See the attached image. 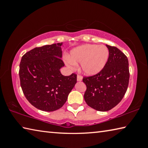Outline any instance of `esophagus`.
<instances>
[{"mask_svg":"<svg viewBox=\"0 0 148 148\" xmlns=\"http://www.w3.org/2000/svg\"><path fill=\"white\" fill-rule=\"evenodd\" d=\"M82 80V77L81 76H79V75H77V82H81Z\"/></svg>","mask_w":148,"mask_h":148,"instance_id":"1","label":"esophagus"}]
</instances>
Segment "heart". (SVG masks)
I'll list each match as a JSON object with an SVG mask.
<instances>
[{"label": "heart", "mask_w": 148, "mask_h": 148, "mask_svg": "<svg viewBox=\"0 0 148 148\" xmlns=\"http://www.w3.org/2000/svg\"><path fill=\"white\" fill-rule=\"evenodd\" d=\"M109 57V50L104 45L86 44L71 50L66 64L72 69L80 64L81 71L87 76H94L104 68Z\"/></svg>", "instance_id": "1"}]
</instances>
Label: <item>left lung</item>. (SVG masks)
I'll return each instance as SVG.
<instances>
[{
    "label": "left lung",
    "instance_id": "left-lung-1",
    "mask_svg": "<svg viewBox=\"0 0 148 148\" xmlns=\"http://www.w3.org/2000/svg\"><path fill=\"white\" fill-rule=\"evenodd\" d=\"M106 46L109 57L104 68L96 75L83 78L87 87L85 101L89 106L101 112L108 111L121 102L129 81L127 57L116 47Z\"/></svg>",
    "mask_w": 148,
    "mask_h": 148
}]
</instances>
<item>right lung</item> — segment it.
<instances>
[{
    "mask_svg": "<svg viewBox=\"0 0 148 148\" xmlns=\"http://www.w3.org/2000/svg\"><path fill=\"white\" fill-rule=\"evenodd\" d=\"M61 43L35 47L22 57L20 84L26 99L42 111L53 112L63 106L77 82V75L64 76L60 71Z\"/></svg>",
    "mask_w": 148,
    "mask_h": 148,
    "instance_id": "obj_1",
    "label": "right lung"
}]
</instances>
